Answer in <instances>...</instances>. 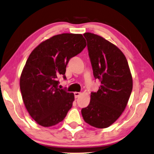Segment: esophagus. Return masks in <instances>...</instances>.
Listing matches in <instances>:
<instances>
[{
  "mask_svg": "<svg viewBox=\"0 0 154 154\" xmlns=\"http://www.w3.org/2000/svg\"><path fill=\"white\" fill-rule=\"evenodd\" d=\"M74 95H75V97L77 98V97H79V96L80 95H81V93H79V92H75Z\"/></svg>",
  "mask_w": 154,
  "mask_h": 154,
  "instance_id": "esophagus-1",
  "label": "esophagus"
}]
</instances>
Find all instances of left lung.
<instances>
[{
  "mask_svg": "<svg viewBox=\"0 0 154 154\" xmlns=\"http://www.w3.org/2000/svg\"><path fill=\"white\" fill-rule=\"evenodd\" d=\"M95 79L101 82L97 92L91 93L88 106L82 109L84 121L94 127L107 128L125 109L133 88L128 61L113 43L97 34H84Z\"/></svg>",
  "mask_w": 154,
  "mask_h": 154,
  "instance_id": "left-lung-1",
  "label": "left lung"
}]
</instances>
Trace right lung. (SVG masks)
<instances>
[{
  "mask_svg": "<svg viewBox=\"0 0 154 154\" xmlns=\"http://www.w3.org/2000/svg\"><path fill=\"white\" fill-rule=\"evenodd\" d=\"M86 46L82 34L63 33L43 41L29 54L20 78L27 111L45 127L63 121L72 106L74 94L58 88L57 77L66 79V66Z\"/></svg>",
  "mask_w": 154,
  "mask_h": 154,
  "instance_id": "1",
  "label": "right lung"
}]
</instances>
